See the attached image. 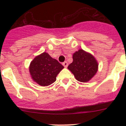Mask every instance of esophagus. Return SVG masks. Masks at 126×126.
Instances as JSON below:
<instances>
[{"label": "esophagus", "instance_id": "34e87169", "mask_svg": "<svg viewBox=\"0 0 126 126\" xmlns=\"http://www.w3.org/2000/svg\"><path fill=\"white\" fill-rule=\"evenodd\" d=\"M63 65L65 67V68H67V67H68V62H63Z\"/></svg>", "mask_w": 126, "mask_h": 126}]
</instances>
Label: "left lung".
Instances as JSON below:
<instances>
[{"label": "left lung", "mask_w": 126, "mask_h": 126, "mask_svg": "<svg viewBox=\"0 0 126 126\" xmlns=\"http://www.w3.org/2000/svg\"><path fill=\"white\" fill-rule=\"evenodd\" d=\"M73 62L68 68L78 81L86 82L90 80L97 72L98 64L94 57L82 49L73 54Z\"/></svg>", "instance_id": "obj_1"}]
</instances>
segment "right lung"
Segmentation results:
<instances>
[{
	"label": "right lung",
	"mask_w": 126,
	"mask_h": 126,
	"mask_svg": "<svg viewBox=\"0 0 126 126\" xmlns=\"http://www.w3.org/2000/svg\"><path fill=\"white\" fill-rule=\"evenodd\" d=\"M63 68L57 60L44 52L33 60L29 70L33 80L44 87L55 82L57 76Z\"/></svg>",
	"instance_id": "obj_1"
}]
</instances>
